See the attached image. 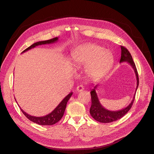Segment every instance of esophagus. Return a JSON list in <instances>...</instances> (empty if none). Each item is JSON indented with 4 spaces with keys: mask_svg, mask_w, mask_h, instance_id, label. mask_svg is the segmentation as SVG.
I'll return each mask as SVG.
<instances>
[{
    "mask_svg": "<svg viewBox=\"0 0 154 154\" xmlns=\"http://www.w3.org/2000/svg\"><path fill=\"white\" fill-rule=\"evenodd\" d=\"M83 89H84V87H83V85H78L76 87V91L78 92H82L83 91Z\"/></svg>",
    "mask_w": 154,
    "mask_h": 154,
    "instance_id": "esophagus-1",
    "label": "esophagus"
}]
</instances>
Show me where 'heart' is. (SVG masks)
<instances>
[{"label":"heart","mask_w":154,"mask_h":154,"mask_svg":"<svg viewBox=\"0 0 154 154\" xmlns=\"http://www.w3.org/2000/svg\"><path fill=\"white\" fill-rule=\"evenodd\" d=\"M74 66L80 69L86 67L88 76L99 78L108 71L113 62V56L109 50L96 44H87L78 48L72 55Z\"/></svg>","instance_id":"b5f03b06"}]
</instances>
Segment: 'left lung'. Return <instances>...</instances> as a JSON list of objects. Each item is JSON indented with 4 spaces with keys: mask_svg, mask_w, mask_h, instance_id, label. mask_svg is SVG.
<instances>
[{
    "mask_svg": "<svg viewBox=\"0 0 154 154\" xmlns=\"http://www.w3.org/2000/svg\"><path fill=\"white\" fill-rule=\"evenodd\" d=\"M121 49H122V56H121L119 63L127 62L133 68L134 72L136 74L137 80V87L136 89V91L139 85V78L136 65H135L132 56L129 53V51L127 50V49H126L123 46H121ZM98 85V84H96L91 91L92 104L90 109V114L92 116V117L96 121H97V122H99L100 123H104L113 122L116 120H118L123 118V116L128 112L129 110L131 109L135 99V96H136V92H135V94L134 95L132 101L130 102V103L127 107H125V108L119 110L111 111L104 108L100 103L98 97H97V93L96 92V89Z\"/></svg>",
    "mask_w": 154,
    "mask_h": 154,
    "instance_id": "left-lung-1",
    "label": "left lung"
}]
</instances>
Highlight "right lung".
<instances>
[{
    "instance_id": "right-lung-1",
    "label": "right lung",
    "mask_w": 154,
    "mask_h": 154,
    "mask_svg": "<svg viewBox=\"0 0 154 154\" xmlns=\"http://www.w3.org/2000/svg\"><path fill=\"white\" fill-rule=\"evenodd\" d=\"M58 40V37H56V38H54L53 39H50L48 40L37 42L34 43L33 44H32L31 46H29V48L26 49L22 53H24V52H26V51H27L29 49H31L32 48H35L36 46L40 45H44V44H53V43L57 42ZM72 94V92H70L67 96L64 97V99L62 100V101L60 102V103L58 105V106L56 107V108L52 112H51V113L48 114V115H45L44 116H40V117H36V116H31L28 114H27L26 112H24L20 108L19 105L18 106H19L21 111L22 112V113L25 115L26 117L33 123H35L40 125H53L55 123H57V122H58L63 117L65 110H66V106H67V103L69 101V100L70 99V97H71ZM15 101H16V100H15Z\"/></svg>"
}]
</instances>
